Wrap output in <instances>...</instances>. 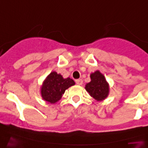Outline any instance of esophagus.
Here are the masks:
<instances>
[{
    "instance_id": "obj_1",
    "label": "esophagus",
    "mask_w": 148,
    "mask_h": 148,
    "mask_svg": "<svg viewBox=\"0 0 148 148\" xmlns=\"http://www.w3.org/2000/svg\"><path fill=\"white\" fill-rule=\"evenodd\" d=\"M75 82H76V84H77V85H82V84H83V81H82V79H77L76 81H75Z\"/></svg>"
}]
</instances>
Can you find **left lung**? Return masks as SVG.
<instances>
[{"label":"left lung","mask_w":148,"mask_h":148,"mask_svg":"<svg viewBox=\"0 0 148 148\" xmlns=\"http://www.w3.org/2000/svg\"><path fill=\"white\" fill-rule=\"evenodd\" d=\"M91 82L85 85V89L89 95L97 101L104 100L109 95V87L103 74L96 71L90 75Z\"/></svg>","instance_id":"8db88e82"}]
</instances>
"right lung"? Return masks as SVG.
I'll return each instance as SVG.
<instances>
[{
    "instance_id": "right-lung-1",
    "label": "right lung",
    "mask_w": 148,
    "mask_h": 148,
    "mask_svg": "<svg viewBox=\"0 0 148 148\" xmlns=\"http://www.w3.org/2000/svg\"><path fill=\"white\" fill-rule=\"evenodd\" d=\"M75 84L74 80L70 77L64 78L61 74L53 71L47 76L41 87V95L43 100L56 103L61 99L65 90Z\"/></svg>"
}]
</instances>
